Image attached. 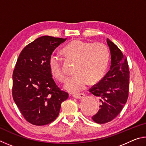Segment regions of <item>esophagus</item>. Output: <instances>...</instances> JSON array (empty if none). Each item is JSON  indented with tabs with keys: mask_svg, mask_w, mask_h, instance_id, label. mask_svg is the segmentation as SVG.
<instances>
[{
	"mask_svg": "<svg viewBox=\"0 0 146 146\" xmlns=\"http://www.w3.org/2000/svg\"><path fill=\"white\" fill-rule=\"evenodd\" d=\"M73 97L75 98H77V99H82V98L85 97V95L84 93L76 94V95H73Z\"/></svg>",
	"mask_w": 146,
	"mask_h": 146,
	"instance_id": "esophagus-1",
	"label": "esophagus"
}]
</instances>
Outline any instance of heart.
<instances>
[{
	"mask_svg": "<svg viewBox=\"0 0 146 146\" xmlns=\"http://www.w3.org/2000/svg\"><path fill=\"white\" fill-rule=\"evenodd\" d=\"M68 56L76 60L75 73L69 77L64 88L69 92L78 93L84 90L89 82H98L102 77L108 68L110 53L102 43H93L80 39L71 41L64 48ZM49 67L53 75L60 80L66 77L62 66V58L53 52L49 58Z\"/></svg>",
	"mask_w": 146,
	"mask_h": 146,
	"instance_id": "heart-1",
	"label": "heart"
}]
</instances>
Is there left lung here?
Instances as JSON below:
<instances>
[{"instance_id": "1", "label": "left lung", "mask_w": 146, "mask_h": 146, "mask_svg": "<svg viewBox=\"0 0 146 146\" xmlns=\"http://www.w3.org/2000/svg\"><path fill=\"white\" fill-rule=\"evenodd\" d=\"M111 53L110 70L90 92L99 98L100 110L92 117L96 123H105L117 117L126 103L129 87L127 58L115 44L107 38Z\"/></svg>"}]
</instances>
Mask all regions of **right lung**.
I'll return each mask as SVG.
<instances>
[{"instance_id": "1", "label": "right lung", "mask_w": 146, "mask_h": 146, "mask_svg": "<svg viewBox=\"0 0 146 146\" xmlns=\"http://www.w3.org/2000/svg\"><path fill=\"white\" fill-rule=\"evenodd\" d=\"M67 38L42 36L27 45L17 59L13 73V100L25 119L35 125L48 124L60 112L68 93L53 80L49 58Z\"/></svg>"}]
</instances>
